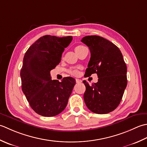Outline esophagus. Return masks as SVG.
<instances>
[{"label": "esophagus", "instance_id": "obj_1", "mask_svg": "<svg viewBox=\"0 0 147 147\" xmlns=\"http://www.w3.org/2000/svg\"><path fill=\"white\" fill-rule=\"evenodd\" d=\"M76 81L77 83H81V82H82V80L76 79Z\"/></svg>", "mask_w": 147, "mask_h": 147}]
</instances>
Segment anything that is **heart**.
I'll return each instance as SVG.
<instances>
[{
	"label": "heart",
	"instance_id": "heart-1",
	"mask_svg": "<svg viewBox=\"0 0 147 147\" xmlns=\"http://www.w3.org/2000/svg\"><path fill=\"white\" fill-rule=\"evenodd\" d=\"M84 47H85L83 46H78L76 47V48H75V51H76V53L77 54L79 53L80 51L83 49L84 48ZM68 73H69L71 75H72V76H77L79 74V70L77 69V68H70L69 70H68Z\"/></svg>",
	"mask_w": 147,
	"mask_h": 147
}]
</instances>
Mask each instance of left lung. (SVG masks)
<instances>
[{
	"label": "left lung",
	"instance_id": "1",
	"mask_svg": "<svg viewBox=\"0 0 147 147\" xmlns=\"http://www.w3.org/2000/svg\"><path fill=\"white\" fill-rule=\"evenodd\" d=\"M81 41L91 52L85 76L97 74L98 77V82L91 86L83 81L85 103L95 113L111 112L119 106L127 86V67L123 56L114 44L100 36H86Z\"/></svg>",
	"mask_w": 147,
	"mask_h": 147
}]
</instances>
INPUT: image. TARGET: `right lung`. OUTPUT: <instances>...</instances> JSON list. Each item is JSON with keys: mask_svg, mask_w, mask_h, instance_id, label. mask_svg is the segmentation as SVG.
<instances>
[{"mask_svg": "<svg viewBox=\"0 0 147 147\" xmlns=\"http://www.w3.org/2000/svg\"><path fill=\"white\" fill-rule=\"evenodd\" d=\"M71 36L44 35L26 51L20 71L22 89L34 111L44 117H53L63 111L76 84L71 77L59 82L51 80L50 71L61 61Z\"/></svg>", "mask_w": 147, "mask_h": 147, "instance_id": "obj_1", "label": "right lung"}]
</instances>
